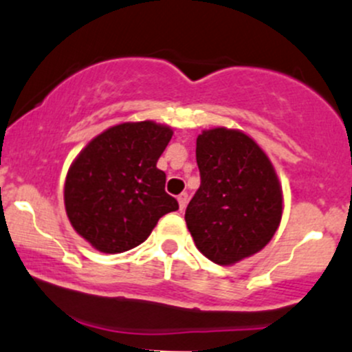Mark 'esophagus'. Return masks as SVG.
<instances>
[{
    "label": "esophagus",
    "mask_w": 352,
    "mask_h": 352,
    "mask_svg": "<svg viewBox=\"0 0 352 352\" xmlns=\"http://www.w3.org/2000/svg\"><path fill=\"white\" fill-rule=\"evenodd\" d=\"M177 201H179V207H180V210H184L187 207V202H188V194L187 192H182V194L179 195V197H177Z\"/></svg>",
    "instance_id": "1"
}]
</instances>
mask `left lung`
<instances>
[{"instance_id": "8db88e82", "label": "left lung", "mask_w": 352, "mask_h": 352, "mask_svg": "<svg viewBox=\"0 0 352 352\" xmlns=\"http://www.w3.org/2000/svg\"><path fill=\"white\" fill-rule=\"evenodd\" d=\"M201 187L186 223L195 246L217 265L263 250L282 221V187L265 151L238 129L202 131L195 148Z\"/></svg>"}]
</instances>
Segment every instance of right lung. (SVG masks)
<instances>
[{
  "label": "right lung",
  "mask_w": 352,
  "mask_h": 352,
  "mask_svg": "<svg viewBox=\"0 0 352 352\" xmlns=\"http://www.w3.org/2000/svg\"><path fill=\"white\" fill-rule=\"evenodd\" d=\"M173 131L153 121L123 123L96 136L70 165L64 201L72 228L102 253L142 244L158 219L179 209L157 168Z\"/></svg>",
  "instance_id": "1"
}]
</instances>
